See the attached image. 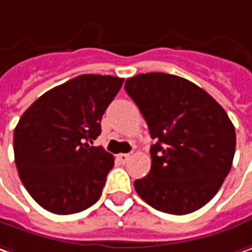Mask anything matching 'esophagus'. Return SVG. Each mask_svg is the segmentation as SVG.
<instances>
[{
  "label": "esophagus",
  "mask_w": 252,
  "mask_h": 252,
  "mask_svg": "<svg viewBox=\"0 0 252 252\" xmlns=\"http://www.w3.org/2000/svg\"><path fill=\"white\" fill-rule=\"evenodd\" d=\"M129 157H131L129 154H118V155H117V160H118L120 163H126V160L129 159Z\"/></svg>",
  "instance_id": "1"
}]
</instances>
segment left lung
Wrapping results in <instances>:
<instances>
[{
  "instance_id": "left-lung-1",
  "label": "left lung",
  "mask_w": 252,
  "mask_h": 252,
  "mask_svg": "<svg viewBox=\"0 0 252 252\" xmlns=\"http://www.w3.org/2000/svg\"><path fill=\"white\" fill-rule=\"evenodd\" d=\"M157 142L151 170L134 182L142 200L159 212L189 214L209 203L231 169L235 129L224 108L199 86L168 73L126 79Z\"/></svg>"
}]
</instances>
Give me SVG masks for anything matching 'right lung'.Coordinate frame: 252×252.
<instances>
[{"instance_id": "1", "label": "right lung", "mask_w": 252, "mask_h": 252, "mask_svg": "<svg viewBox=\"0 0 252 252\" xmlns=\"http://www.w3.org/2000/svg\"><path fill=\"white\" fill-rule=\"evenodd\" d=\"M123 82L115 76H77L42 94L19 118L14 131L18 175L45 210L79 213L100 199L114 158L90 144Z\"/></svg>"}]
</instances>
